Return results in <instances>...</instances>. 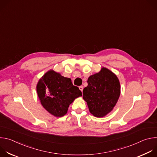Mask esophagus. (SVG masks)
Returning <instances> with one entry per match:
<instances>
[{"label":"esophagus","mask_w":157,"mask_h":157,"mask_svg":"<svg viewBox=\"0 0 157 157\" xmlns=\"http://www.w3.org/2000/svg\"><path fill=\"white\" fill-rule=\"evenodd\" d=\"M79 89H80V90H81V91H82V90H83V86H80L79 87Z\"/></svg>","instance_id":"esophagus-1"}]
</instances>
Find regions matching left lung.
<instances>
[{
  "mask_svg": "<svg viewBox=\"0 0 157 157\" xmlns=\"http://www.w3.org/2000/svg\"><path fill=\"white\" fill-rule=\"evenodd\" d=\"M82 93L89 112L95 117H102L116 105L121 94L120 82L113 72L102 68L99 73L89 77Z\"/></svg>",
  "mask_w": 157,
  "mask_h": 157,
  "instance_id": "8db88e82",
  "label": "left lung"
}]
</instances>
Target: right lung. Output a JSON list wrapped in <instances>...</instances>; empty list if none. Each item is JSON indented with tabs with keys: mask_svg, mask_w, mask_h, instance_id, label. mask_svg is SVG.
Instances as JSON below:
<instances>
[{
	"mask_svg": "<svg viewBox=\"0 0 157 157\" xmlns=\"http://www.w3.org/2000/svg\"><path fill=\"white\" fill-rule=\"evenodd\" d=\"M36 91L43 107L56 117L64 116L70 104L82 96L79 87L73 84L70 78L53 70L46 73L39 80Z\"/></svg>",
	"mask_w": 157,
	"mask_h": 157,
	"instance_id": "add662e5",
	"label": "right lung"
}]
</instances>
